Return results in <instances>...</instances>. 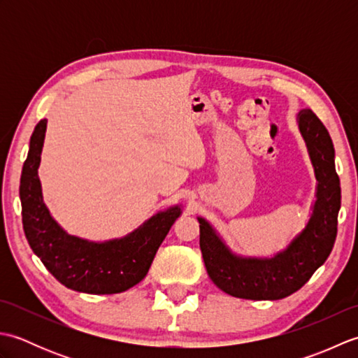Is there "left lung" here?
Instances as JSON below:
<instances>
[{"label":"left lung","mask_w":358,"mask_h":358,"mask_svg":"<svg viewBox=\"0 0 358 358\" xmlns=\"http://www.w3.org/2000/svg\"><path fill=\"white\" fill-rule=\"evenodd\" d=\"M300 134L314 166L315 201L308 223L291 243L272 257L234 254L210 226L199 217L200 249L210 280L237 299L280 300L294 294L313 277L329 257L337 237L341 203L340 178L336 172V150L328 129L310 109L296 115Z\"/></svg>","instance_id":"8db88e82"}]
</instances>
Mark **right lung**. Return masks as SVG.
<instances>
[{"instance_id":"obj_1","label":"right lung","mask_w":358,"mask_h":358,"mask_svg":"<svg viewBox=\"0 0 358 358\" xmlns=\"http://www.w3.org/2000/svg\"><path fill=\"white\" fill-rule=\"evenodd\" d=\"M45 127L48 120L35 126L20 181L22 227L29 245L66 287L96 295L124 292L146 277L159 245L181 215V206L157 212L121 238L89 241L67 234L44 204L38 177Z\"/></svg>"}]
</instances>
